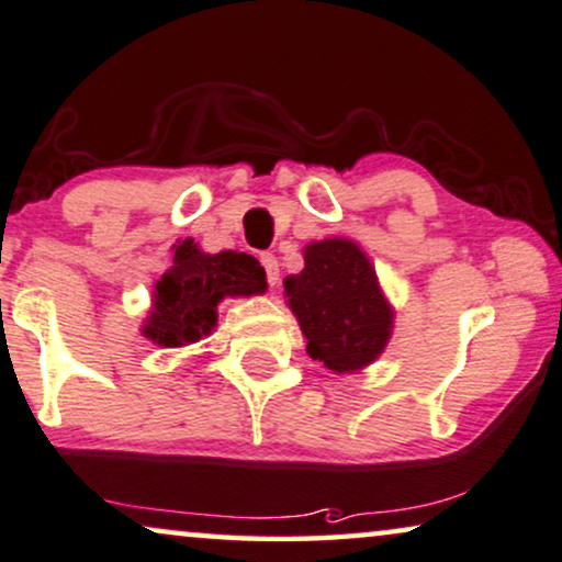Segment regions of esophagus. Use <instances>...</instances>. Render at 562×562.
<instances>
[{
  "instance_id": "34e87169",
  "label": "esophagus",
  "mask_w": 562,
  "mask_h": 562,
  "mask_svg": "<svg viewBox=\"0 0 562 562\" xmlns=\"http://www.w3.org/2000/svg\"><path fill=\"white\" fill-rule=\"evenodd\" d=\"M260 263L266 268V279L271 286L279 283V258H276L273 252H260Z\"/></svg>"
}]
</instances>
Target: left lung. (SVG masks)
I'll return each instance as SVG.
<instances>
[{"label":"left lung","instance_id":"1","mask_svg":"<svg viewBox=\"0 0 562 562\" xmlns=\"http://www.w3.org/2000/svg\"><path fill=\"white\" fill-rule=\"evenodd\" d=\"M289 307L307 338V353L327 369L356 371L384 351L392 310L376 273L351 239H323L304 250V271L289 276Z\"/></svg>","mask_w":562,"mask_h":562}]
</instances>
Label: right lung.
<instances>
[{
    "label": "right lung",
    "instance_id": "1",
    "mask_svg": "<svg viewBox=\"0 0 562 562\" xmlns=\"http://www.w3.org/2000/svg\"><path fill=\"white\" fill-rule=\"evenodd\" d=\"M260 291H266V271L252 255H206L193 239H183L175 245L172 268L157 281L155 310L144 335L167 348L195 344L216 325V304L224 296Z\"/></svg>",
    "mask_w": 562,
    "mask_h": 562
}]
</instances>
